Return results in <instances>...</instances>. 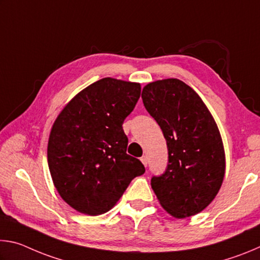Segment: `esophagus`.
<instances>
[{
	"label": "esophagus",
	"mask_w": 260,
	"mask_h": 260,
	"mask_svg": "<svg viewBox=\"0 0 260 260\" xmlns=\"http://www.w3.org/2000/svg\"><path fill=\"white\" fill-rule=\"evenodd\" d=\"M141 161H142V164L144 166H147L148 165V157L147 156H142V157H141Z\"/></svg>",
	"instance_id": "34e87169"
}]
</instances>
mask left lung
I'll return each instance as SVG.
<instances>
[{
    "mask_svg": "<svg viewBox=\"0 0 260 260\" xmlns=\"http://www.w3.org/2000/svg\"><path fill=\"white\" fill-rule=\"evenodd\" d=\"M142 101L169 149L167 169L152 177V190L174 218L200 213L217 196L226 171L225 149L212 114L191 87L174 78L148 83Z\"/></svg>",
    "mask_w": 260,
    "mask_h": 260,
    "instance_id": "8db88e82",
    "label": "left lung"
}]
</instances>
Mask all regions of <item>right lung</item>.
<instances>
[{
    "mask_svg": "<svg viewBox=\"0 0 260 260\" xmlns=\"http://www.w3.org/2000/svg\"><path fill=\"white\" fill-rule=\"evenodd\" d=\"M141 95L138 82L103 78L61 110L48 141V165L59 196L83 214L111 210L132 180L146 172L126 153L122 122Z\"/></svg>",
    "mask_w": 260,
    "mask_h": 260,
    "instance_id": "right-lung-1",
    "label": "right lung"
}]
</instances>
